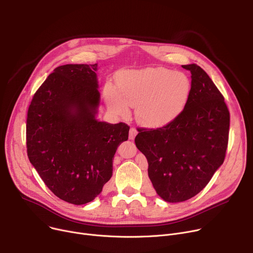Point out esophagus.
Returning a JSON list of instances; mask_svg holds the SVG:
<instances>
[{"label": "esophagus", "instance_id": "esophagus-1", "mask_svg": "<svg viewBox=\"0 0 253 253\" xmlns=\"http://www.w3.org/2000/svg\"><path fill=\"white\" fill-rule=\"evenodd\" d=\"M137 134V130L135 128H130V131H129V139L133 140L135 138Z\"/></svg>", "mask_w": 253, "mask_h": 253}]
</instances>
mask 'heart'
<instances>
[{
    "instance_id": "obj_1",
    "label": "heart",
    "mask_w": 253,
    "mask_h": 253,
    "mask_svg": "<svg viewBox=\"0 0 253 253\" xmlns=\"http://www.w3.org/2000/svg\"><path fill=\"white\" fill-rule=\"evenodd\" d=\"M117 88L104 86L105 100L116 115H127L129 105L135 106L136 118L142 125L161 127L171 123L188 104L192 85L181 72L163 68L124 71L116 77Z\"/></svg>"
}]
</instances>
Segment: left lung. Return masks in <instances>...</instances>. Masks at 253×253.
Instances as JSON below:
<instances>
[{
  "label": "left lung",
  "instance_id": "left-lung-1",
  "mask_svg": "<svg viewBox=\"0 0 253 253\" xmlns=\"http://www.w3.org/2000/svg\"><path fill=\"white\" fill-rule=\"evenodd\" d=\"M182 68L192 74L183 112L163 127L137 128L135 137L157 194L170 203L189 200L206 187L223 163L229 141L230 112L222 94L200 66Z\"/></svg>",
  "mask_w": 253,
  "mask_h": 253
}]
</instances>
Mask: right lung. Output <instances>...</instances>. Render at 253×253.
Masks as SVG:
<instances>
[{
  "mask_svg": "<svg viewBox=\"0 0 253 253\" xmlns=\"http://www.w3.org/2000/svg\"><path fill=\"white\" fill-rule=\"evenodd\" d=\"M97 63L56 68L36 91L26 119V151L47 188L61 200H94L113 175L119 144L129 126L95 118Z\"/></svg>",
  "mask_w": 253,
  "mask_h": 253,
  "instance_id": "add662e5",
  "label": "right lung"
}]
</instances>
